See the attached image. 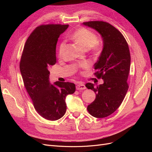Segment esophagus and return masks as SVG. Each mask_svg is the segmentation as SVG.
<instances>
[{"instance_id":"esophagus-1","label":"esophagus","mask_w":152,"mask_h":152,"mask_svg":"<svg viewBox=\"0 0 152 152\" xmlns=\"http://www.w3.org/2000/svg\"><path fill=\"white\" fill-rule=\"evenodd\" d=\"M77 90H84L86 89V87L84 84H79L76 86Z\"/></svg>"}]
</instances>
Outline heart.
<instances>
[{
    "instance_id": "obj_1",
    "label": "heart",
    "mask_w": 152,
    "mask_h": 152,
    "mask_svg": "<svg viewBox=\"0 0 152 152\" xmlns=\"http://www.w3.org/2000/svg\"><path fill=\"white\" fill-rule=\"evenodd\" d=\"M72 37L77 42L79 43L82 48L86 49L92 48L98 42V37L96 34L89 29L84 28V27L76 30L72 35ZM65 45V42L64 40L61 41L60 44H59L58 49V54L59 57L62 56ZM89 66V63L87 61H84L79 64L77 67L80 69H86Z\"/></svg>"
}]
</instances>
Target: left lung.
I'll return each mask as SVG.
<instances>
[{
  "mask_svg": "<svg viewBox=\"0 0 152 152\" xmlns=\"http://www.w3.org/2000/svg\"><path fill=\"white\" fill-rule=\"evenodd\" d=\"M84 25L97 30L102 36L103 49L94 64V75L102 79L103 84L87 83V89L96 93V99L87 106V111L96 118L107 117L120 107L127 92L131 55L129 45L121 32L107 22L91 21Z\"/></svg>",
  "mask_w": 152,
  "mask_h": 152,
  "instance_id": "left-lung-1",
  "label": "left lung"
}]
</instances>
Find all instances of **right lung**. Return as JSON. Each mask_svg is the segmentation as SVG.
Returning <instances> with one entry per match:
<instances>
[{"instance_id":"right-lung-1","label":"right lung","mask_w":152,"mask_h":152,"mask_svg":"<svg viewBox=\"0 0 152 152\" xmlns=\"http://www.w3.org/2000/svg\"><path fill=\"white\" fill-rule=\"evenodd\" d=\"M68 25H41L31 32L23 50L20 68L26 90L37 112L49 121L66 113V96L74 93L71 82L50 84L49 68L56 63V47L59 35Z\"/></svg>"}]
</instances>
